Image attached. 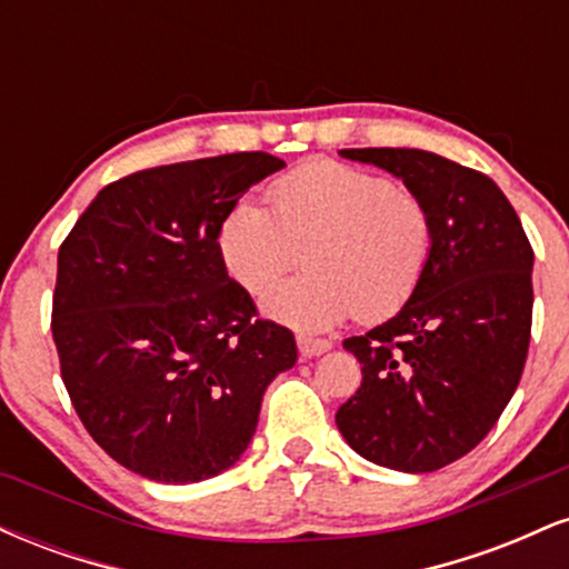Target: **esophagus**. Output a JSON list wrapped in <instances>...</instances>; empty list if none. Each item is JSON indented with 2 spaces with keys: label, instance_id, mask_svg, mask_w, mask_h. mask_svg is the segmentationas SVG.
<instances>
[{
  "label": "esophagus",
  "instance_id": "34e87169",
  "mask_svg": "<svg viewBox=\"0 0 569 569\" xmlns=\"http://www.w3.org/2000/svg\"><path fill=\"white\" fill-rule=\"evenodd\" d=\"M297 348H299V356H302V358H316V356H321V352L331 350V342H329V339L297 337Z\"/></svg>",
  "mask_w": 569,
  "mask_h": 569
}]
</instances>
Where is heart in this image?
Instances as JSON below:
<instances>
[{"instance_id": "obj_1", "label": "heart", "mask_w": 569, "mask_h": 569, "mask_svg": "<svg viewBox=\"0 0 569 569\" xmlns=\"http://www.w3.org/2000/svg\"><path fill=\"white\" fill-rule=\"evenodd\" d=\"M272 211L238 200L219 227L227 272L262 293L302 257L310 270L264 297L272 321L297 331H329L350 316L375 323L415 297L433 253L428 206L388 176L307 162L270 189Z\"/></svg>"}]
</instances>
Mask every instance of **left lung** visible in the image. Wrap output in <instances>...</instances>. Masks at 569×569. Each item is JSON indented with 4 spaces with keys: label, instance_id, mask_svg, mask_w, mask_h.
<instances>
[{
    "label": "left lung",
    "instance_id": "8db88e82",
    "mask_svg": "<svg viewBox=\"0 0 569 569\" xmlns=\"http://www.w3.org/2000/svg\"><path fill=\"white\" fill-rule=\"evenodd\" d=\"M403 181L433 219L430 264L390 321L345 339L363 382L337 411L358 455L403 473L460 460L495 428L521 380L535 253L500 187L426 149H342Z\"/></svg>",
    "mask_w": 569,
    "mask_h": 569
}]
</instances>
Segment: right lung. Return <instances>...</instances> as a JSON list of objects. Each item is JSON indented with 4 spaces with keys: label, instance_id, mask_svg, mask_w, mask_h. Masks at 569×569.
<instances>
[{
    "label": "right lung",
    "instance_id": "add662e5",
    "mask_svg": "<svg viewBox=\"0 0 569 569\" xmlns=\"http://www.w3.org/2000/svg\"><path fill=\"white\" fill-rule=\"evenodd\" d=\"M280 168L234 152L130 173L58 251L63 385L98 447L143 479L194 485L232 468L267 385L297 363L291 331L253 318L219 253L230 208Z\"/></svg>",
    "mask_w": 569,
    "mask_h": 569
}]
</instances>
